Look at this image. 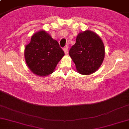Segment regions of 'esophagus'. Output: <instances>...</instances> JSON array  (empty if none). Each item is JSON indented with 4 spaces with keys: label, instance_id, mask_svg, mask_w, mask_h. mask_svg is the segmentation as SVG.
Instances as JSON below:
<instances>
[{
    "label": "esophagus",
    "instance_id": "34e87169",
    "mask_svg": "<svg viewBox=\"0 0 129 129\" xmlns=\"http://www.w3.org/2000/svg\"><path fill=\"white\" fill-rule=\"evenodd\" d=\"M63 51H64V53L66 55L68 54V47L66 46L64 48H63Z\"/></svg>",
    "mask_w": 129,
    "mask_h": 129
}]
</instances>
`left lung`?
Wrapping results in <instances>:
<instances>
[{"instance_id": "left-lung-1", "label": "left lung", "mask_w": 129, "mask_h": 129, "mask_svg": "<svg viewBox=\"0 0 129 129\" xmlns=\"http://www.w3.org/2000/svg\"><path fill=\"white\" fill-rule=\"evenodd\" d=\"M69 54L79 73L83 75L95 72L104 60L105 50L102 39L90 31L80 33Z\"/></svg>"}]
</instances>
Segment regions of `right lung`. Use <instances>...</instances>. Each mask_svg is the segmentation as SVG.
Segmentation results:
<instances>
[{
	"instance_id": "obj_1",
	"label": "right lung",
	"mask_w": 129,
	"mask_h": 129,
	"mask_svg": "<svg viewBox=\"0 0 129 129\" xmlns=\"http://www.w3.org/2000/svg\"><path fill=\"white\" fill-rule=\"evenodd\" d=\"M63 55L64 52L58 42L45 31L35 33L25 49V58L28 67L35 74L41 76L53 72Z\"/></svg>"
}]
</instances>
